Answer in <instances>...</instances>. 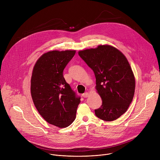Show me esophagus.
<instances>
[{
  "instance_id": "34e87169",
  "label": "esophagus",
  "mask_w": 160,
  "mask_h": 160,
  "mask_svg": "<svg viewBox=\"0 0 160 160\" xmlns=\"http://www.w3.org/2000/svg\"><path fill=\"white\" fill-rule=\"evenodd\" d=\"M82 96H83L84 98H87V97L88 96V92H85V93H83V94H82Z\"/></svg>"
}]
</instances>
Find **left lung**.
Segmentation results:
<instances>
[{"label": "left lung", "instance_id": "left-lung-1", "mask_svg": "<svg viewBox=\"0 0 160 160\" xmlns=\"http://www.w3.org/2000/svg\"><path fill=\"white\" fill-rule=\"evenodd\" d=\"M78 55L94 72L102 101L96 116L107 122L117 120L128 109L135 92V78L127 58L108 45L79 51Z\"/></svg>", "mask_w": 160, "mask_h": 160}]
</instances>
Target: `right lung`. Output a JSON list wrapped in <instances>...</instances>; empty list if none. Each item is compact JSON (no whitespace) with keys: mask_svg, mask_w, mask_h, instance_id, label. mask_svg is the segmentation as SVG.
Returning a JSON list of instances; mask_svg holds the SVG:
<instances>
[{"mask_svg":"<svg viewBox=\"0 0 160 160\" xmlns=\"http://www.w3.org/2000/svg\"><path fill=\"white\" fill-rule=\"evenodd\" d=\"M75 51H53L43 54L37 61L31 79V94L40 115L59 128L70 125L75 120L80 97L72 90L63 70Z\"/></svg>","mask_w":160,"mask_h":160,"instance_id":"1","label":"right lung"}]
</instances>
